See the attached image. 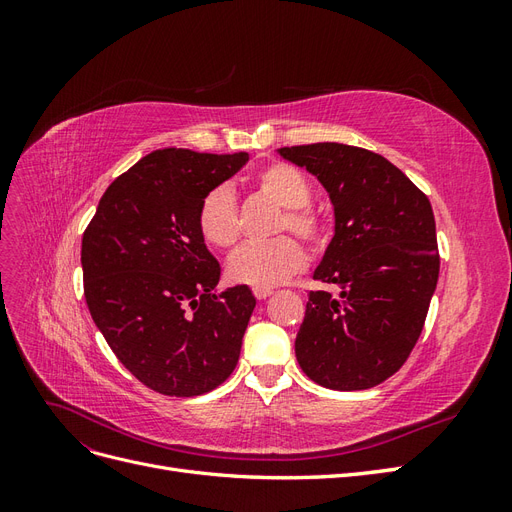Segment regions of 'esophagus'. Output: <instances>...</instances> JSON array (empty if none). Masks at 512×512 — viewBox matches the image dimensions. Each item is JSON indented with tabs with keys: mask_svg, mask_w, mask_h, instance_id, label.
<instances>
[{
	"mask_svg": "<svg viewBox=\"0 0 512 512\" xmlns=\"http://www.w3.org/2000/svg\"><path fill=\"white\" fill-rule=\"evenodd\" d=\"M271 294H273V290H271V288H254V297H256L258 301L271 297Z\"/></svg>",
	"mask_w": 512,
	"mask_h": 512,
	"instance_id": "1",
	"label": "esophagus"
}]
</instances>
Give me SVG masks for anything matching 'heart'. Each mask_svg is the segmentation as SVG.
<instances>
[{"label": "heart", "mask_w": 512, "mask_h": 512, "mask_svg": "<svg viewBox=\"0 0 512 512\" xmlns=\"http://www.w3.org/2000/svg\"><path fill=\"white\" fill-rule=\"evenodd\" d=\"M254 185L271 198L273 203L284 207L277 220V232L292 230L309 247H322L329 239V228L324 215L307 205L312 188L301 170L284 162L262 166L254 175ZM198 230L203 239L213 247H230L239 237L237 203L228 185H215L209 190L198 209ZM305 265V252L301 243L280 235L265 243H245L228 258L226 273L235 284L254 288H273L286 282L288 277L299 273Z\"/></svg>", "instance_id": "obj_1"}]
</instances>
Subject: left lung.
I'll return each instance as SVG.
<instances>
[{"label": "left lung", "mask_w": 512, "mask_h": 512, "mask_svg": "<svg viewBox=\"0 0 512 512\" xmlns=\"http://www.w3.org/2000/svg\"><path fill=\"white\" fill-rule=\"evenodd\" d=\"M329 192L335 235L294 342L301 369L333 391L371 389L406 363L438 284L440 254L429 198L374 151L342 143L277 149Z\"/></svg>", "instance_id": "1"}]
</instances>
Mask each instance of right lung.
Returning <instances> with one entry per match:
<instances>
[{
  "label": "right lung",
  "instance_id": "obj_1",
  "mask_svg": "<svg viewBox=\"0 0 512 512\" xmlns=\"http://www.w3.org/2000/svg\"><path fill=\"white\" fill-rule=\"evenodd\" d=\"M247 160L245 151H151L108 185L85 228L89 314L151 391L203 395L237 367L256 299L247 286L213 290L220 262L200 235L198 209Z\"/></svg>",
  "mask_w": 512,
  "mask_h": 512
}]
</instances>
